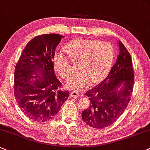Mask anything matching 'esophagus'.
<instances>
[{"label":"esophagus","instance_id":"obj_1","mask_svg":"<svg viewBox=\"0 0 150 150\" xmlns=\"http://www.w3.org/2000/svg\"><path fill=\"white\" fill-rule=\"evenodd\" d=\"M70 97L72 98H77L79 97V92L76 90H73L70 92Z\"/></svg>","mask_w":150,"mask_h":150}]
</instances>
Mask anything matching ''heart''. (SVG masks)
<instances>
[{
  "label": "heart",
  "mask_w": 150,
  "mask_h": 150,
  "mask_svg": "<svg viewBox=\"0 0 150 150\" xmlns=\"http://www.w3.org/2000/svg\"><path fill=\"white\" fill-rule=\"evenodd\" d=\"M64 50L71 61H80L79 73L71 76L66 81L69 88L76 89L86 86L90 80L97 82L104 78L110 71L115 58V49L111 44L97 40H74L67 44ZM53 66L62 77L69 75L71 71L69 59L60 52L53 55Z\"/></svg>",
  "instance_id": "1"
}]
</instances>
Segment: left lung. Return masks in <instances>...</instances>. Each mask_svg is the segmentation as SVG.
Segmentation results:
<instances>
[{"label": "left lung", "mask_w": 150, "mask_h": 150, "mask_svg": "<svg viewBox=\"0 0 150 150\" xmlns=\"http://www.w3.org/2000/svg\"><path fill=\"white\" fill-rule=\"evenodd\" d=\"M117 43L120 53L108 75L86 92L90 104L81 116L87 125L95 129L114 123L125 111L132 97L134 83L132 57L121 41Z\"/></svg>", "instance_id": "left-lung-1"}]
</instances>
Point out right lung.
I'll list each match as a JSON object with an SVG mask.
<instances>
[{
    "instance_id": "1",
    "label": "right lung",
    "mask_w": 150,
    "mask_h": 150,
    "mask_svg": "<svg viewBox=\"0 0 150 150\" xmlns=\"http://www.w3.org/2000/svg\"><path fill=\"white\" fill-rule=\"evenodd\" d=\"M64 36L45 34L31 40L23 49L14 71V90L17 104L35 122L53 119L69 97L58 90L62 83L55 76L53 56Z\"/></svg>"
}]
</instances>
